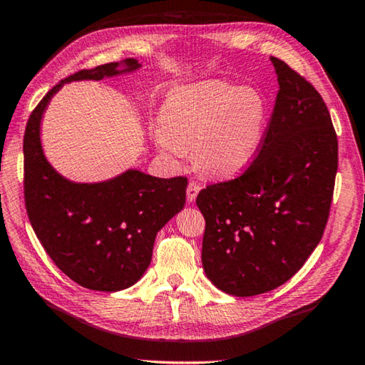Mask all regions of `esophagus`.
<instances>
[{"mask_svg": "<svg viewBox=\"0 0 365 365\" xmlns=\"http://www.w3.org/2000/svg\"><path fill=\"white\" fill-rule=\"evenodd\" d=\"M199 191H200V186H199L197 182H189V184H187L186 195H187V200H189V202H194L195 197H197Z\"/></svg>", "mask_w": 365, "mask_h": 365, "instance_id": "esophagus-1", "label": "esophagus"}]
</instances>
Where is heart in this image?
Here are the masks:
<instances>
[{
    "instance_id": "heart-1",
    "label": "heart",
    "mask_w": 365,
    "mask_h": 365,
    "mask_svg": "<svg viewBox=\"0 0 365 365\" xmlns=\"http://www.w3.org/2000/svg\"><path fill=\"white\" fill-rule=\"evenodd\" d=\"M265 115V100L255 88L204 82L168 95L155 141L174 158L192 148L195 166L205 174L234 176L257 156Z\"/></svg>"
}]
</instances>
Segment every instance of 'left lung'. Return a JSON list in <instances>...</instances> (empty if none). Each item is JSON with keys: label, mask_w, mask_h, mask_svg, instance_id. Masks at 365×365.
<instances>
[{"label": "left lung", "mask_w": 365, "mask_h": 365, "mask_svg": "<svg viewBox=\"0 0 365 365\" xmlns=\"http://www.w3.org/2000/svg\"><path fill=\"white\" fill-rule=\"evenodd\" d=\"M279 91L260 153L239 178L210 184L195 204L205 219L202 267L232 297L287 283L323 237L337 173V136L318 91L270 57Z\"/></svg>", "instance_id": "1"}]
</instances>
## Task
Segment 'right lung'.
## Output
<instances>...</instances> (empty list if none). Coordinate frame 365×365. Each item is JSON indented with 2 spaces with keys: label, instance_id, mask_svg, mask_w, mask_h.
Listing matches in <instances>:
<instances>
[{
  "label": "right lung",
  "instance_id": "1",
  "mask_svg": "<svg viewBox=\"0 0 365 365\" xmlns=\"http://www.w3.org/2000/svg\"><path fill=\"white\" fill-rule=\"evenodd\" d=\"M136 59L78 71L52 87L24 131V200L31 225L57 268L95 292L130 288L150 267L156 234L186 202L187 179L128 170L102 182H73L46 160L41 120L67 82L102 81L140 68Z\"/></svg>",
  "mask_w": 365,
  "mask_h": 365
}]
</instances>
